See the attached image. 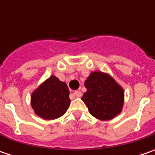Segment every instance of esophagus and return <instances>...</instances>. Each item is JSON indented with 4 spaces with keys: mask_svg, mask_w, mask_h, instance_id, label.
<instances>
[{
    "mask_svg": "<svg viewBox=\"0 0 155 155\" xmlns=\"http://www.w3.org/2000/svg\"><path fill=\"white\" fill-rule=\"evenodd\" d=\"M74 95L77 97H82V92L79 91H75Z\"/></svg>",
    "mask_w": 155,
    "mask_h": 155,
    "instance_id": "34e87169",
    "label": "esophagus"
}]
</instances>
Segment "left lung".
I'll return each mask as SVG.
<instances>
[{
	"mask_svg": "<svg viewBox=\"0 0 155 155\" xmlns=\"http://www.w3.org/2000/svg\"><path fill=\"white\" fill-rule=\"evenodd\" d=\"M86 92L82 100L90 114L101 121L115 118L122 110L124 91L110 74L92 71L84 83Z\"/></svg>",
	"mask_w": 155,
	"mask_h": 155,
	"instance_id": "1",
	"label": "left lung"
}]
</instances>
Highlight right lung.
Masks as SVG:
<instances>
[{"instance_id": "add662e5", "label": "right lung", "mask_w": 155, "mask_h": 155, "mask_svg": "<svg viewBox=\"0 0 155 155\" xmlns=\"http://www.w3.org/2000/svg\"><path fill=\"white\" fill-rule=\"evenodd\" d=\"M70 91L66 84L56 76L44 81L31 96V106L34 113L42 119H57L66 112L70 106Z\"/></svg>"}]
</instances>
